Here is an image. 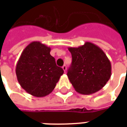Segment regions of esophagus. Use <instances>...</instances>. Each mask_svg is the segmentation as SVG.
Returning a JSON list of instances; mask_svg holds the SVG:
<instances>
[{
	"label": "esophagus",
	"instance_id": "1",
	"mask_svg": "<svg viewBox=\"0 0 127 127\" xmlns=\"http://www.w3.org/2000/svg\"><path fill=\"white\" fill-rule=\"evenodd\" d=\"M62 68H63V69L64 71H65L66 70V65H63Z\"/></svg>",
	"mask_w": 127,
	"mask_h": 127
}]
</instances>
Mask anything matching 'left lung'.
<instances>
[{"mask_svg": "<svg viewBox=\"0 0 127 127\" xmlns=\"http://www.w3.org/2000/svg\"><path fill=\"white\" fill-rule=\"evenodd\" d=\"M71 65L67 76L75 90L83 95L100 91L112 74L111 63L101 48L91 42L78 47H69Z\"/></svg>", "mask_w": 127, "mask_h": 127, "instance_id": "left-lung-1", "label": "left lung"}]
</instances>
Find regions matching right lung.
<instances>
[{
    "mask_svg": "<svg viewBox=\"0 0 127 127\" xmlns=\"http://www.w3.org/2000/svg\"><path fill=\"white\" fill-rule=\"evenodd\" d=\"M50 51V47L41 42H32L23 50L16 65L19 84L28 93L36 97L51 93L64 73L56 65Z\"/></svg>",
    "mask_w": 127,
    "mask_h": 127,
    "instance_id": "right-lung-1",
    "label": "right lung"
}]
</instances>
